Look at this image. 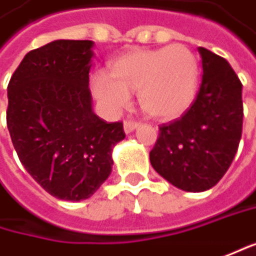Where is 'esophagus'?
Masks as SVG:
<instances>
[{
	"instance_id": "obj_1",
	"label": "esophagus",
	"mask_w": 256,
	"mask_h": 256,
	"mask_svg": "<svg viewBox=\"0 0 256 256\" xmlns=\"http://www.w3.org/2000/svg\"><path fill=\"white\" fill-rule=\"evenodd\" d=\"M138 126H140V122H137V120H132V119H128V120H125V122H124V131H125L126 134H130V132L136 131Z\"/></svg>"
}]
</instances>
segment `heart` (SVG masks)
I'll use <instances>...</instances> for the list:
<instances>
[{
    "mask_svg": "<svg viewBox=\"0 0 256 256\" xmlns=\"http://www.w3.org/2000/svg\"><path fill=\"white\" fill-rule=\"evenodd\" d=\"M110 76L96 72L92 78V90L109 114L124 109L130 93L138 92L140 104L150 116L179 118L198 90V64L184 45L126 52L112 64Z\"/></svg>",
    "mask_w": 256,
    "mask_h": 256,
    "instance_id": "1",
    "label": "heart"
}]
</instances>
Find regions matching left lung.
<instances>
[{"instance_id": "left-lung-1", "label": "left lung", "mask_w": 256, "mask_h": 256, "mask_svg": "<svg viewBox=\"0 0 256 256\" xmlns=\"http://www.w3.org/2000/svg\"><path fill=\"white\" fill-rule=\"evenodd\" d=\"M202 82L182 118L158 128L150 152L154 170L186 192L212 188L230 168L242 137V82L228 61L198 48Z\"/></svg>"}]
</instances>
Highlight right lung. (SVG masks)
Segmentation results:
<instances>
[{
  "mask_svg": "<svg viewBox=\"0 0 256 256\" xmlns=\"http://www.w3.org/2000/svg\"><path fill=\"white\" fill-rule=\"evenodd\" d=\"M93 40H54L30 50L8 82L7 126L30 176L64 201L90 198L112 172L122 122L93 112Z\"/></svg>",
  "mask_w": 256,
  "mask_h": 256,
  "instance_id": "right-lung-1",
  "label": "right lung"
}]
</instances>
